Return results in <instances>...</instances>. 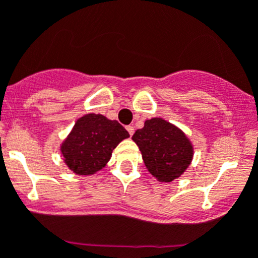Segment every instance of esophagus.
Segmentation results:
<instances>
[{
    "instance_id": "34e87169",
    "label": "esophagus",
    "mask_w": 258,
    "mask_h": 258,
    "mask_svg": "<svg viewBox=\"0 0 258 258\" xmlns=\"http://www.w3.org/2000/svg\"><path fill=\"white\" fill-rule=\"evenodd\" d=\"M126 131H127V133L131 134V136H133V134H134V126H133V125H127Z\"/></svg>"
}]
</instances>
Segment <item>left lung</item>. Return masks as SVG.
Instances as JSON below:
<instances>
[{
  "label": "left lung",
  "instance_id": "obj_1",
  "mask_svg": "<svg viewBox=\"0 0 258 258\" xmlns=\"http://www.w3.org/2000/svg\"><path fill=\"white\" fill-rule=\"evenodd\" d=\"M146 167L158 181L175 180L193 160L192 142L181 129L162 117L146 120L145 126L132 137Z\"/></svg>",
  "mask_w": 258,
  "mask_h": 258
}]
</instances>
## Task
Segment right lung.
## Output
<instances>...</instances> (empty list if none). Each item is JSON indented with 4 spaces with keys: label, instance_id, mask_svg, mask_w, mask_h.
Instances as JSON below:
<instances>
[{
    "label": "right lung",
    "instance_id": "add662e5",
    "mask_svg": "<svg viewBox=\"0 0 258 258\" xmlns=\"http://www.w3.org/2000/svg\"><path fill=\"white\" fill-rule=\"evenodd\" d=\"M129 133L116 120L101 113L79 117L69 136L61 143L63 162L77 175H93L110 161L112 151Z\"/></svg>",
    "mask_w": 258,
    "mask_h": 258
}]
</instances>
